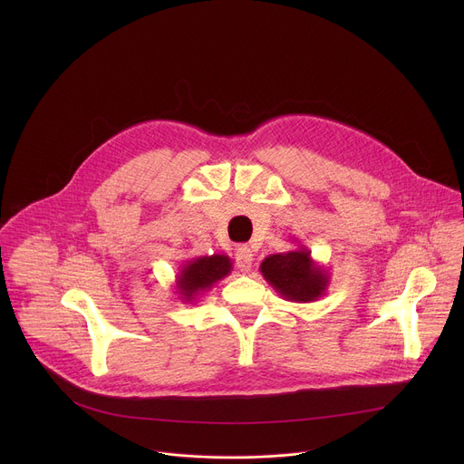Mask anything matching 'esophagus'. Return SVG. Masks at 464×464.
<instances>
[{"mask_svg": "<svg viewBox=\"0 0 464 464\" xmlns=\"http://www.w3.org/2000/svg\"><path fill=\"white\" fill-rule=\"evenodd\" d=\"M237 264L242 272H249L253 266V251L249 246H240L237 249Z\"/></svg>", "mask_w": 464, "mask_h": 464, "instance_id": "34e87169", "label": "esophagus"}]
</instances>
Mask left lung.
I'll return each mask as SVG.
<instances>
[{
    "label": "left lung",
    "instance_id": "1",
    "mask_svg": "<svg viewBox=\"0 0 464 464\" xmlns=\"http://www.w3.org/2000/svg\"><path fill=\"white\" fill-rule=\"evenodd\" d=\"M258 270L283 299L294 303L317 301L330 285V274L303 244L294 251L268 255Z\"/></svg>",
    "mask_w": 464,
    "mask_h": 464
}]
</instances>
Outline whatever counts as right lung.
I'll return each instance as SVG.
<instances>
[{"label":"right lung","instance_id":"1","mask_svg":"<svg viewBox=\"0 0 464 464\" xmlns=\"http://www.w3.org/2000/svg\"><path fill=\"white\" fill-rule=\"evenodd\" d=\"M233 270V260L227 255L194 256L183 260L176 276V294L181 303H194L202 294L209 292L218 281Z\"/></svg>","mask_w":464,"mask_h":464}]
</instances>
